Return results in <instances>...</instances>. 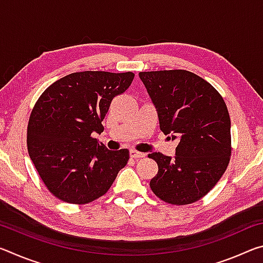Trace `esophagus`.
<instances>
[{
	"label": "esophagus",
	"mask_w": 263,
	"mask_h": 263,
	"mask_svg": "<svg viewBox=\"0 0 263 263\" xmlns=\"http://www.w3.org/2000/svg\"><path fill=\"white\" fill-rule=\"evenodd\" d=\"M145 153H141V152H138L136 149H131L130 151V157L131 158H135V159H140V158H144L145 157Z\"/></svg>",
	"instance_id": "1"
}]
</instances>
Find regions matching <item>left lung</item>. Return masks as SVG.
Wrapping results in <instances>:
<instances>
[{
    "mask_svg": "<svg viewBox=\"0 0 263 263\" xmlns=\"http://www.w3.org/2000/svg\"><path fill=\"white\" fill-rule=\"evenodd\" d=\"M157 109L160 130L177 140L175 157L151 153L159 171L149 182L162 201L185 205L205 196L224 174L231 155V121L224 100L188 70L140 72Z\"/></svg>",
    "mask_w": 263,
    "mask_h": 263,
    "instance_id": "obj_1",
    "label": "left lung"
}]
</instances>
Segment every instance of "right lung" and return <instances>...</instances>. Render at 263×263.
<instances>
[{
	"instance_id": "add662e5",
	"label": "right lung",
	"mask_w": 263,
	"mask_h": 263,
	"mask_svg": "<svg viewBox=\"0 0 263 263\" xmlns=\"http://www.w3.org/2000/svg\"><path fill=\"white\" fill-rule=\"evenodd\" d=\"M135 74L72 73L52 83L31 112L28 151L47 189L61 201L87 204L110 189L126 166L128 149L110 151L92 138L111 101L130 87Z\"/></svg>"
}]
</instances>
